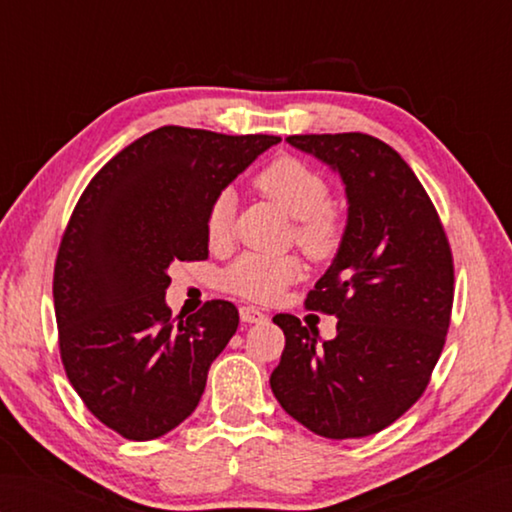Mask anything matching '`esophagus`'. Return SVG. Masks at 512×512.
Segmentation results:
<instances>
[{
  "instance_id": "obj_1",
  "label": "esophagus",
  "mask_w": 512,
  "mask_h": 512,
  "mask_svg": "<svg viewBox=\"0 0 512 512\" xmlns=\"http://www.w3.org/2000/svg\"><path fill=\"white\" fill-rule=\"evenodd\" d=\"M239 317H242L244 323H259L266 319V314L259 310V308H253V306H242L239 308Z\"/></svg>"
}]
</instances>
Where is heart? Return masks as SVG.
<instances>
[{"instance_id":"1","label":"heart","mask_w":512,"mask_h":512,"mask_svg":"<svg viewBox=\"0 0 512 512\" xmlns=\"http://www.w3.org/2000/svg\"><path fill=\"white\" fill-rule=\"evenodd\" d=\"M255 187L295 217V239L310 259L325 262L339 253L345 239V215L330 202V182L319 169L297 156H279L257 173ZM235 195L220 191L204 217L206 239L213 248L228 244L233 231ZM297 255L244 253L224 270V288L233 295L273 303L301 277Z\"/></svg>"}]
</instances>
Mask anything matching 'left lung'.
Masks as SVG:
<instances>
[{
    "label": "left lung",
    "instance_id": "left-lung-1",
    "mask_svg": "<svg viewBox=\"0 0 512 512\" xmlns=\"http://www.w3.org/2000/svg\"><path fill=\"white\" fill-rule=\"evenodd\" d=\"M339 169L350 215L343 246L306 308L334 314L336 336L277 314L286 347L270 376L279 405L317 436L365 438L424 389L447 341L455 268L429 193L396 149L361 132L288 136Z\"/></svg>",
    "mask_w": 512,
    "mask_h": 512
}]
</instances>
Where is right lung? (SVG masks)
I'll use <instances>...</instances> for the list:
<instances>
[{
	"label": "right lung",
	"instance_id": "add662e5",
	"mask_svg": "<svg viewBox=\"0 0 512 512\" xmlns=\"http://www.w3.org/2000/svg\"><path fill=\"white\" fill-rule=\"evenodd\" d=\"M279 140L165 125L118 151L76 202L52 277L61 363L92 416L123 438L165 436L198 407L239 312L213 299L171 317L167 270L209 257L211 200Z\"/></svg>",
	"mask_w": 512,
	"mask_h": 512
}]
</instances>
